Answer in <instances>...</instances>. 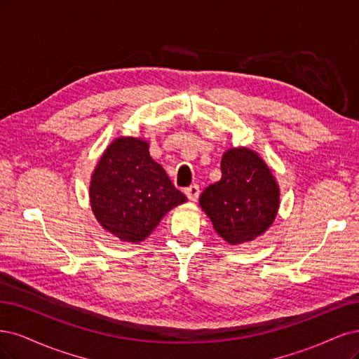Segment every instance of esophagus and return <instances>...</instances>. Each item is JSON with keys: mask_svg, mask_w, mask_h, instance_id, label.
Masks as SVG:
<instances>
[{"mask_svg": "<svg viewBox=\"0 0 359 359\" xmlns=\"http://www.w3.org/2000/svg\"><path fill=\"white\" fill-rule=\"evenodd\" d=\"M184 194H187L189 201H196V200H198V195H200V187H198V184H191L189 188L184 189Z\"/></svg>", "mask_w": 359, "mask_h": 359, "instance_id": "34e87169", "label": "esophagus"}]
</instances>
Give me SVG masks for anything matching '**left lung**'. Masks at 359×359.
<instances>
[{"label": "left lung", "mask_w": 359, "mask_h": 359, "mask_svg": "<svg viewBox=\"0 0 359 359\" xmlns=\"http://www.w3.org/2000/svg\"><path fill=\"white\" fill-rule=\"evenodd\" d=\"M222 177L200 196L203 212L231 246L262 236L277 216L280 188L271 168L249 147H231L222 155Z\"/></svg>", "instance_id": "1"}]
</instances>
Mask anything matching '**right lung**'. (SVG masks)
I'll return each instance as SVG.
<instances>
[{"label":"right lung","instance_id":"add662e5","mask_svg":"<svg viewBox=\"0 0 359 359\" xmlns=\"http://www.w3.org/2000/svg\"><path fill=\"white\" fill-rule=\"evenodd\" d=\"M140 137H118L104 150L89 183L98 224L121 241L140 243L171 209L187 203Z\"/></svg>","mask_w":359,"mask_h":359}]
</instances>
